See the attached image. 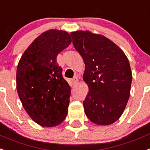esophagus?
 <instances>
[{
	"mask_svg": "<svg viewBox=\"0 0 150 150\" xmlns=\"http://www.w3.org/2000/svg\"><path fill=\"white\" fill-rule=\"evenodd\" d=\"M78 82H79V79H78L77 77H75V78H73L72 79V84L74 86H75V85H77Z\"/></svg>",
	"mask_w": 150,
	"mask_h": 150,
	"instance_id": "1",
	"label": "esophagus"
}]
</instances>
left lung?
<instances>
[{"label":"left lung","instance_id":"obj_1","mask_svg":"<svg viewBox=\"0 0 150 150\" xmlns=\"http://www.w3.org/2000/svg\"><path fill=\"white\" fill-rule=\"evenodd\" d=\"M71 36L85 65L83 80L88 86L83 101L85 114L98 125L114 124L123 114L130 94L133 76L127 57L101 34L77 30Z\"/></svg>","mask_w":150,"mask_h":150}]
</instances>
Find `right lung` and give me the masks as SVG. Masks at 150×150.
Instances as JSON below:
<instances>
[{
	"label": "right lung",
	"mask_w": 150,
	"mask_h": 150,
	"mask_svg": "<svg viewBox=\"0 0 150 150\" xmlns=\"http://www.w3.org/2000/svg\"><path fill=\"white\" fill-rule=\"evenodd\" d=\"M71 42L69 33L51 29L35 39L19 61V98L31 119L42 127H56L67 116L71 87L62 77L56 57Z\"/></svg>",
	"instance_id": "add662e5"
}]
</instances>
